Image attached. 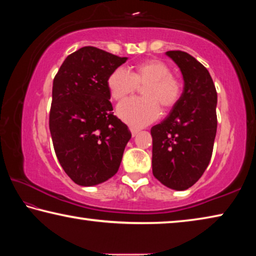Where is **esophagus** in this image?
I'll return each instance as SVG.
<instances>
[{
    "instance_id": "obj_1",
    "label": "esophagus",
    "mask_w": 256,
    "mask_h": 256,
    "mask_svg": "<svg viewBox=\"0 0 256 256\" xmlns=\"http://www.w3.org/2000/svg\"><path fill=\"white\" fill-rule=\"evenodd\" d=\"M130 131H131V133H132V136H136L138 133H139V128H133V126H130Z\"/></svg>"
}]
</instances>
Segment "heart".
I'll return each mask as SVG.
<instances>
[{
    "instance_id": "b5f03b06",
    "label": "heart",
    "mask_w": 256,
    "mask_h": 256,
    "mask_svg": "<svg viewBox=\"0 0 256 256\" xmlns=\"http://www.w3.org/2000/svg\"><path fill=\"white\" fill-rule=\"evenodd\" d=\"M144 88V99H130L117 107L120 118L131 126L141 128L156 120L160 108L168 112L180 100L182 84L172 75L171 67L160 59L138 64L131 74L117 68L108 77V88L112 99L122 101Z\"/></svg>"
}]
</instances>
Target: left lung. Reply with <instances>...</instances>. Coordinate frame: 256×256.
Instances as JSON below:
<instances>
[{
    "label": "left lung",
    "instance_id": "1",
    "mask_svg": "<svg viewBox=\"0 0 256 256\" xmlns=\"http://www.w3.org/2000/svg\"><path fill=\"white\" fill-rule=\"evenodd\" d=\"M184 76V92L170 115L150 130L152 174L168 188L186 190L200 179L216 136L218 94L208 70L184 51H168Z\"/></svg>",
    "mask_w": 256,
    "mask_h": 256
}]
</instances>
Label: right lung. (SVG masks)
<instances>
[{"mask_svg":"<svg viewBox=\"0 0 256 256\" xmlns=\"http://www.w3.org/2000/svg\"><path fill=\"white\" fill-rule=\"evenodd\" d=\"M126 56L84 46L64 59L52 86L48 118L60 165L75 184L96 186L118 171L131 132L114 115L108 77Z\"/></svg>","mask_w":256,"mask_h":256,"instance_id":"right-lung-1","label":"right lung"}]
</instances>
